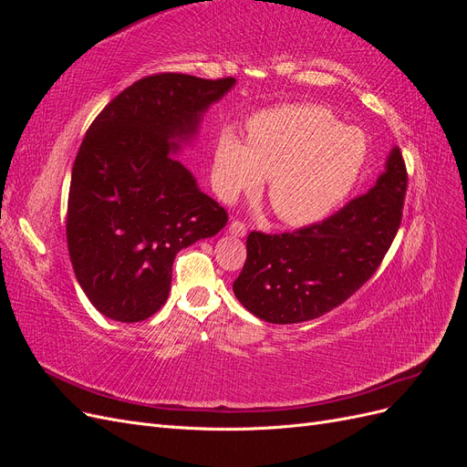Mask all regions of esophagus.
<instances>
[{
	"instance_id": "34e87169",
	"label": "esophagus",
	"mask_w": 467,
	"mask_h": 467,
	"mask_svg": "<svg viewBox=\"0 0 467 467\" xmlns=\"http://www.w3.org/2000/svg\"><path fill=\"white\" fill-rule=\"evenodd\" d=\"M230 234H232V235H235V237H244V235L247 234L245 223H242V222L234 220V222L230 223Z\"/></svg>"
}]
</instances>
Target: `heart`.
<instances>
[{"label":"heart","instance_id":"1","mask_svg":"<svg viewBox=\"0 0 467 467\" xmlns=\"http://www.w3.org/2000/svg\"><path fill=\"white\" fill-rule=\"evenodd\" d=\"M368 161V138L343 126L317 105L265 109L247 122V142L223 130L212 165V182L225 202L255 191L266 175V194L276 216L307 225L341 204Z\"/></svg>","mask_w":467,"mask_h":467}]
</instances>
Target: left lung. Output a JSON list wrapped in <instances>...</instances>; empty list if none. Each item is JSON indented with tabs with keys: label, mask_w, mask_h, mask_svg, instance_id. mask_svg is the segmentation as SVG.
<instances>
[{
	"label": "left lung",
	"mask_w": 467,
	"mask_h": 467,
	"mask_svg": "<svg viewBox=\"0 0 467 467\" xmlns=\"http://www.w3.org/2000/svg\"><path fill=\"white\" fill-rule=\"evenodd\" d=\"M407 171L391 148L376 185L337 214L290 234L251 232L235 298L268 323H302L331 312L368 280L401 223Z\"/></svg>",
	"instance_id": "8db88e82"
}]
</instances>
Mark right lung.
<instances>
[{
    "instance_id": "add662e5",
    "label": "right lung",
    "mask_w": 467,
    "mask_h": 467,
    "mask_svg": "<svg viewBox=\"0 0 467 467\" xmlns=\"http://www.w3.org/2000/svg\"><path fill=\"white\" fill-rule=\"evenodd\" d=\"M234 86V78L148 76L89 126L72 169L66 237L79 286L105 317L153 316L171 290L177 253L228 222L177 153Z\"/></svg>"
}]
</instances>
